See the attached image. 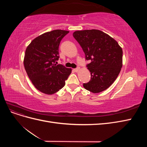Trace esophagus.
I'll return each mask as SVG.
<instances>
[{
	"label": "esophagus",
	"instance_id": "1",
	"mask_svg": "<svg viewBox=\"0 0 147 147\" xmlns=\"http://www.w3.org/2000/svg\"><path fill=\"white\" fill-rule=\"evenodd\" d=\"M80 67H78V68H76V69H74V72H78V71L80 70Z\"/></svg>",
	"mask_w": 147,
	"mask_h": 147
}]
</instances>
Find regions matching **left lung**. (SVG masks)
I'll use <instances>...</instances> for the list:
<instances>
[{
	"label": "left lung",
	"mask_w": 147,
	"mask_h": 147,
	"mask_svg": "<svg viewBox=\"0 0 147 147\" xmlns=\"http://www.w3.org/2000/svg\"><path fill=\"white\" fill-rule=\"evenodd\" d=\"M73 36L85 54L91 80L83 84L86 90L99 93L115 81L123 66V50L115 40L97 29L77 30Z\"/></svg>",
	"instance_id": "left-lung-1"
}]
</instances>
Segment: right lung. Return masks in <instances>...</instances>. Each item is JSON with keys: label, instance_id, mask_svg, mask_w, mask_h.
<instances>
[{"label": "right lung", "instance_id": "add662e5", "mask_svg": "<svg viewBox=\"0 0 147 147\" xmlns=\"http://www.w3.org/2000/svg\"><path fill=\"white\" fill-rule=\"evenodd\" d=\"M69 31L57 29L35 38L26 48L24 65L34 86L44 94H53L65 85L72 69L57 64L61 40Z\"/></svg>", "mask_w": 147, "mask_h": 147}]
</instances>
